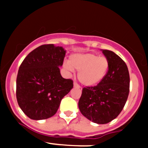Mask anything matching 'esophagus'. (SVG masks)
<instances>
[{"instance_id":"34e87169","label":"esophagus","mask_w":148,"mask_h":148,"mask_svg":"<svg viewBox=\"0 0 148 148\" xmlns=\"http://www.w3.org/2000/svg\"><path fill=\"white\" fill-rule=\"evenodd\" d=\"M74 87L76 88H80V86L76 82H74Z\"/></svg>"}]
</instances>
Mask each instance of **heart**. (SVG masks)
<instances>
[{
	"label": "heart",
	"mask_w": 148,
	"mask_h": 148,
	"mask_svg": "<svg viewBox=\"0 0 148 148\" xmlns=\"http://www.w3.org/2000/svg\"><path fill=\"white\" fill-rule=\"evenodd\" d=\"M109 65V61L106 57L84 53L71 56L69 63H64V67L69 71L73 69L79 71L78 79L80 82L86 86H93L104 79Z\"/></svg>",
	"instance_id": "b5f03b06"
}]
</instances>
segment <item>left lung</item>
<instances>
[{"label": "left lung", "instance_id": "obj_1", "mask_svg": "<svg viewBox=\"0 0 148 148\" xmlns=\"http://www.w3.org/2000/svg\"><path fill=\"white\" fill-rule=\"evenodd\" d=\"M109 61L106 76L95 86L82 90L79 101L81 113L97 124H106L116 118L123 111L130 92V74L126 63L109 50H102Z\"/></svg>", "mask_w": 148, "mask_h": 148}]
</instances>
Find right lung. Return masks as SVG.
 <instances>
[{"mask_svg": "<svg viewBox=\"0 0 148 148\" xmlns=\"http://www.w3.org/2000/svg\"><path fill=\"white\" fill-rule=\"evenodd\" d=\"M65 51L53 45L40 46L25 58L16 77L18 106L28 118L45 120L56 113L62 98L74 86L72 79L62 77L59 66Z\"/></svg>", "mask_w": 148, "mask_h": 148, "instance_id": "obj_1", "label": "right lung"}]
</instances>
